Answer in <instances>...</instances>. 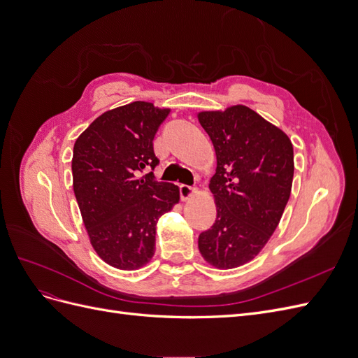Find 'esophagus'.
<instances>
[{
	"label": "esophagus",
	"instance_id": "1",
	"mask_svg": "<svg viewBox=\"0 0 358 358\" xmlns=\"http://www.w3.org/2000/svg\"><path fill=\"white\" fill-rule=\"evenodd\" d=\"M179 191H180L182 200H188V199H191L192 196H196V194L199 192L197 188L189 187V185H180V187H179Z\"/></svg>",
	"mask_w": 358,
	"mask_h": 358
}]
</instances>
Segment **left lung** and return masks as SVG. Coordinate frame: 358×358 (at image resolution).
<instances>
[{"instance_id":"obj_1","label":"left lung","mask_w":358,"mask_h":358,"mask_svg":"<svg viewBox=\"0 0 358 358\" xmlns=\"http://www.w3.org/2000/svg\"><path fill=\"white\" fill-rule=\"evenodd\" d=\"M199 121L216 154L209 183L216 220L199 236V249L213 267L234 268L255 258L276 230L294 176L292 143L242 104L200 112Z\"/></svg>"}]
</instances>
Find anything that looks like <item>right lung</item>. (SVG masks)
<instances>
[{"label":"right lung","mask_w":358,"mask_h":358,"mask_svg":"<svg viewBox=\"0 0 358 358\" xmlns=\"http://www.w3.org/2000/svg\"><path fill=\"white\" fill-rule=\"evenodd\" d=\"M170 109L134 101L107 110L73 148V189L95 252L107 264L136 270L155 252L162 213L179 203V188L158 182L154 137Z\"/></svg>","instance_id":"obj_1"}]
</instances>
